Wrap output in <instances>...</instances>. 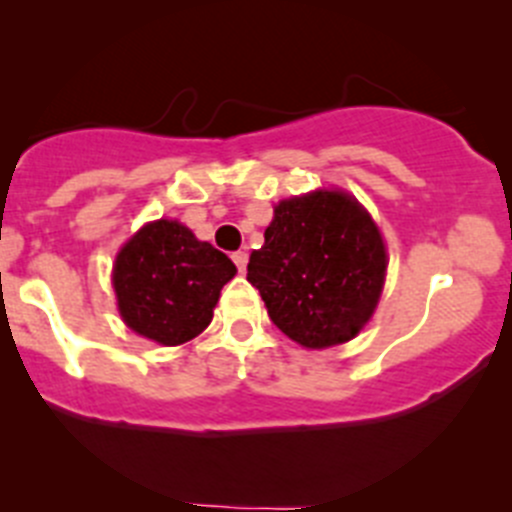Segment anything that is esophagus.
I'll return each instance as SVG.
<instances>
[{"instance_id": "esophagus-1", "label": "esophagus", "mask_w": 512, "mask_h": 512, "mask_svg": "<svg viewBox=\"0 0 512 512\" xmlns=\"http://www.w3.org/2000/svg\"><path fill=\"white\" fill-rule=\"evenodd\" d=\"M233 264L238 266V271H246L248 253H246V251H235V253H233Z\"/></svg>"}]
</instances>
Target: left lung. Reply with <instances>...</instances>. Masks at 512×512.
<instances>
[{
  "label": "left lung",
  "instance_id": "left-lung-1",
  "mask_svg": "<svg viewBox=\"0 0 512 512\" xmlns=\"http://www.w3.org/2000/svg\"><path fill=\"white\" fill-rule=\"evenodd\" d=\"M384 271L387 251L369 212L343 192H312L279 202L248 282L284 336L328 348L372 318Z\"/></svg>",
  "mask_w": 512,
  "mask_h": 512
}]
</instances>
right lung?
<instances>
[{"instance_id": "obj_1", "label": "right lung", "mask_w": 512, "mask_h": 512, "mask_svg": "<svg viewBox=\"0 0 512 512\" xmlns=\"http://www.w3.org/2000/svg\"><path fill=\"white\" fill-rule=\"evenodd\" d=\"M235 264L176 220L140 228L117 253L112 284L122 320L164 346L192 341L210 325Z\"/></svg>"}]
</instances>
